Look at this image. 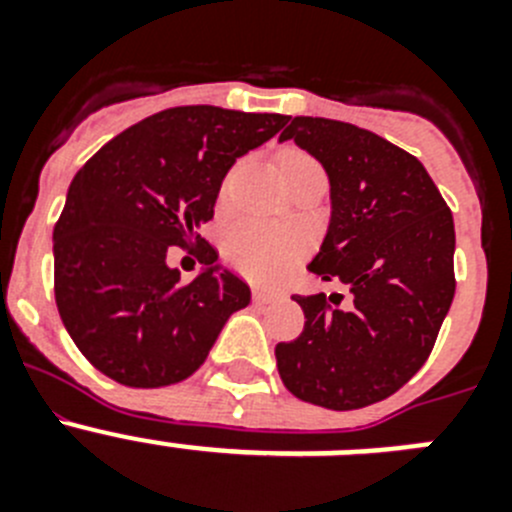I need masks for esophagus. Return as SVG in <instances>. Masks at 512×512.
Segmentation results:
<instances>
[{
  "label": "esophagus",
  "mask_w": 512,
  "mask_h": 512,
  "mask_svg": "<svg viewBox=\"0 0 512 512\" xmlns=\"http://www.w3.org/2000/svg\"><path fill=\"white\" fill-rule=\"evenodd\" d=\"M274 297H277L274 292H266V289L253 287V302H256V305H266V302H271Z\"/></svg>",
  "instance_id": "1"
}]
</instances>
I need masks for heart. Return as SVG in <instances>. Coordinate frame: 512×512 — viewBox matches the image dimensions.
Wrapping results in <instances>:
<instances>
[{
	"label": "heart",
	"mask_w": 512,
	"mask_h": 512,
	"mask_svg": "<svg viewBox=\"0 0 512 512\" xmlns=\"http://www.w3.org/2000/svg\"><path fill=\"white\" fill-rule=\"evenodd\" d=\"M307 161L312 158L297 151H284L279 156L282 171L289 166L307 164ZM230 179L233 176H228L225 187L230 184ZM225 256H228L230 266L241 271L243 277L261 284L277 282L300 264L305 256V241L292 230L274 228L266 223H241L225 235Z\"/></svg>",
	"instance_id": "obj_1"
}]
</instances>
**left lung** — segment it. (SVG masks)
I'll return each instance as SVG.
<instances>
[{
    "instance_id": "left-lung-1",
    "label": "left lung",
    "mask_w": 512,
    "mask_h": 512,
    "mask_svg": "<svg viewBox=\"0 0 512 512\" xmlns=\"http://www.w3.org/2000/svg\"><path fill=\"white\" fill-rule=\"evenodd\" d=\"M295 140L323 164L330 225L307 269L343 295H295L305 328L277 343L284 387L328 410L395 395L436 343L454 300V217L418 158L351 122L295 117Z\"/></svg>"
}]
</instances>
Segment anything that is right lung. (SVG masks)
I'll return each instance as SVG.
<instances>
[{
    "label": "right lung",
    "mask_w": 512,
    "mask_h": 512,
    "mask_svg": "<svg viewBox=\"0 0 512 512\" xmlns=\"http://www.w3.org/2000/svg\"><path fill=\"white\" fill-rule=\"evenodd\" d=\"M287 115L189 104L140 120L99 148L71 182L53 228L56 305L79 351L125 387H166L205 364L225 320L251 302L243 279L200 238L235 158ZM203 246L189 285L169 245Z\"/></svg>",
    "instance_id": "obj_1"
}]
</instances>
